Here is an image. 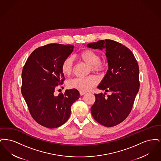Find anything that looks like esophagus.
Wrapping results in <instances>:
<instances>
[{
    "label": "esophagus",
    "mask_w": 161,
    "mask_h": 161,
    "mask_svg": "<svg viewBox=\"0 0 161 161\" xmlns=\"http://www.w3.org/2000/svg\"><path fill=\"white\" fill-rule=\"evenodd\" d=\"M86 92H80V95L81 96H82V95H83L84 94H86Z\"/></svg>",
    "instance_id": "1"
}]
</instances>
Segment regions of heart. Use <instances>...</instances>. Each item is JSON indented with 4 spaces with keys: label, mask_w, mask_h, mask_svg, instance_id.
<instances>
[{
    "label": "heart",
    "mask_w": 161,
    "mask_h": 161,
    "mask_svg": "<svg viewBox=\"0 0 161 161\" xmlns=\"http://www.w3.org/2000/svg\"><path fill=\"white\" fill-rule=\"evenodd\" d=\"M80 58L87 64L91 66L93 72H101L106 68V64L100 60L99 54L91 49H85L80 55ZM61 71L66 76H69L74 70V61L71 57L66 58L61 64ZM99 80L95 75H91L84 78H76L69 80L68 87L70 89H77L80 92L91 91L98 83Z\"/></svg>",
    "instance_id": "1"
}]
</instances>
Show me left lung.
<instances>
[{"label": "left lung", "instance_id": "8db88e82", "mask_svg": "<svg viewBox=\"0 0 161 161\" xmlns=\"http://www.w3.org/2000/svg\"><path fill=\"white\" fill-rule=\"evenodd\" d=\"M87 46L106 49L108 69L98 88L111 95L95 94L91 113L100 124L114 127L124 121L132 109L139 89L138 62L128 47L112 40H99Z\"/></svg>", "mask_w": 161, "mask_h": 161}]
</instances>
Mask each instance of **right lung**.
I'll return each instance as SVG.
<instances>
[{
  "instance_id": "1",
  "label": "right lung",
  "mask_w": 161,
  "mask_h": 161,
  "mask_svg": "<svg viewBox=\"0 0 161 161\" xmlns=\"http://www.w3.org/2000/svg\"><path fill=\"white\" fill-rule=\"evenodd\" d=\"M71 45L51 43L36 49L23 66L21 91L32 118L49 129L58 127L69 119L71 106L80 97L77 89L54 92L65 80L61 64L74 51Z\"/></svg>"
}]
</instances>
